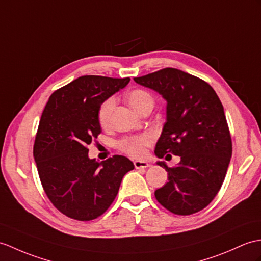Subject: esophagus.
I'll return each mask as SVG.
<instances>
[{
  "label": "esophagus",
  "mask_w": 261,
  "mask_h": 261,
  "mask_svg": "<svg viewBox=\"0 0 261 261\" xmlns=\"http://www.w3.org/2000/svg\"><path fill=\"white\" fill-rule=\"evenodd\" d=\"M133 163H135V167H136V169H144V168H148V167H150V165H149V163H148L147 161H140V160H137V161H135Z\"/></svg>",
  "instance_id": "1"
}]
</instances>
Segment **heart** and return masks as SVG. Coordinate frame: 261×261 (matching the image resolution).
<instances>
[{"mask_svg":"<svg viewBox=\"0 0 261 261\" xmlns=\"http://www.w3.org/2000/svg\"><path fill=\"white\" fill-rule=\"evenodd\" d=\"M126 100H128L129 105L135 109L137 112L140 113L142 109L147 106L152 105L153 106V98L148 91L142 89H135L131 90L130 92L126 94ZM114 98H108L103 101L98 110V121L101 126L106 128L110 124L111 120V113L114 107ZM152 142V139L150 136H139V137H131L125 138L119 141L118 147L128 155L132 158H141L145 153V148Z\"/></svg>","mask_w":261,"mask_h":261,"instance_id":"b5f03b06","label":"heart"}]
</instances>
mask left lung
I'll use <instances>...</instances> for the list:
<instances>
[{"label":"left lung","mask_w":261,"mask_h":261,"mask_svg":"<svg viewBox=\"0 0 261 261\" xmlns=\"http://www.w3.org/2000/svg\"><path fill=\"white\" fill-rule=\"evenodd\" d=\"M133 80L168 102L154 153L181 159L171 168L158 162L168 172V182L154 191L155 199L174 215L196 214L219 192L232 154L222 103L209 83L178 69H161Z\"/></svg>","instance_id":"left-lung-1"}]
</instances>
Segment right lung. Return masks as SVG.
I'll use <instances>...</instances> for the list:
<instances>
[{
	"instance_id": "right-lung-1",
	"label": "right lung",
	"mask_w": 261,
	"mask_h": 261,
	"mask_svg": "<svg viewBox=\"0 0 261 261\" xmlns=\"http://www.w3.org/2000/svg\"><path fill=\"white\" fill-rule=\"evenodd\" d=\"M130 77L83 75L51 94L40 119L33 155L42 187L60 213L90 221L116 199L123 175L135 169L123 155L89 159L88 145L101 133V103Z\"/></svg>"
}]
</instances>
